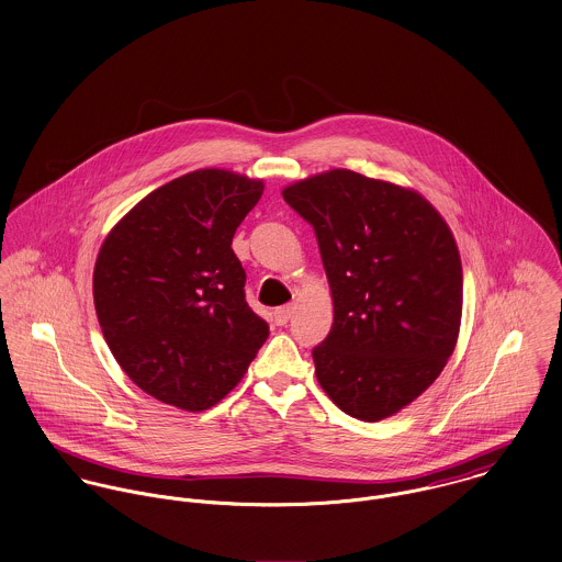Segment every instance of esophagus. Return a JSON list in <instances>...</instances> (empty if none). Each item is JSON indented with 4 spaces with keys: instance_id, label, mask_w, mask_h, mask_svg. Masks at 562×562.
<instances>
[{
    "instance_id": "esophagus-1",
    "label": "esophagus",
    "mask_w": 562,
    "mask_h": 562,
    "mask_svg": "<svg viewBox=\"0 0 562 562\" xmlns=\"http://www.w3.org/2000/svg\"><path fill=\"white\" fill-rule=\"evenodd\" d=\"M294 308H296V306L292 305V303L274 308V324H277V326H285V324L292 319Z\"/></svg>"
}]
</instances>
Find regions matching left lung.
<instances>
[{
  "mask_svg": "<svg viewBox=\"0 0 562 562\" xmlns=\"http://www.w3.org/2000/svg\"><path fill=\"white\" fill-rule=\"evenodd\" d=\"M315 229L333 328L313 348L324 393L375 423L442 373L460 335V251L442 214L414 189L330 169L283 189Z\"/></svg>",
  "mask_w": 562,
  "mask_h": 562,
  "instance_id": "obj_1",
  "label": "left lung"
}]
</instances>
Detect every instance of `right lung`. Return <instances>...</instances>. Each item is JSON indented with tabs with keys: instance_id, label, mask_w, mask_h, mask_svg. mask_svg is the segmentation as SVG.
I'll return each mask as SVG.
<instances>
[{
	"instance_id": "1",
	"label": "right lung",
	"mask_w": 562,
	"mask_h": 562,
	"mask_svg": "<svg viewBox=\"0 0 562 562\" xmlns=\"http://www.w3.org/2000/svg\"><path fill=\"white\" fill-rule=\"evenodd\" d=\"M261 193L263 180L198 169L146 195L101 245L94 306L102 337L124 373L162 404L212 408L268 339L232 249Z\"/></svg>"
}]
</instances>
